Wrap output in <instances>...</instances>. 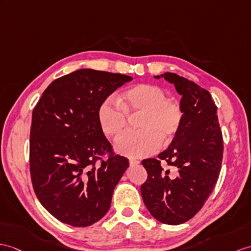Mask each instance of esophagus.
I'll use <instances>...</instances> for the list:
<instances>
[{
    "label": "esophagus",
    "instance_id": "34e87169",
    "mask_svg": "<svg viewBox=\"0 0 251 251\" xmlns=\"http://www.w3.org/2000/svg\"><path fill=\"white\" fill-rule=\"evenodd\" d=\"M140 162L135 160V158H130V165L131 166H136V165H138Z\"/></svg>",
    "mask_w": 251,
    "mask_h": 251
}]
</instances>
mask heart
<instances>
[{"instance_id": "b5f03b06", "label": "heart", "mask_w": 251, "mask_h": 251, "mask_svg": "<svg viewBox=\"0 0 251 251\" xmlns=\"http://www.w3.org/2000/svg\"><path fill=\"white\" fill-rule=\"evenodd\" d=\"M129 117L140 115L137 132L126 133L115 144L119 154L129 157H146L161 148L162 140L168 143L178 133L183 113L179 103L167 99L161 87L139 84L122 91L118 103L103 101L98 108L100 129L109 139L118 138L127 126Z\"/></svg>"}]
</instances>
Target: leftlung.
<instances>
[{
	"label": "left lung",
	"mask_w": 251,
	"mask_h": 251,
	"mask_svg": "<svg viewBox=\"0 0 251 251\" xmlns=\"http://www.w3.org/2000/svg\"><path fill=\"white\" fill-rule=\"evenodd\" d=\"M175 85L181 95L182 122L168 148L142 163L148 179L140 187L147 209L158 222L180 225L200 211L216 184L223 161V135L217 106L210 93L176 73L156 75ZM178 170L176 178L160 161Z\"/></svg>",
	"instance_id": "8db88e82"
}]
</instances>
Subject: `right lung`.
<instances>
[{"instance_id":"1","label":"right lung","mask_w":251,"mask_h":251,"mask_svg":"<svg viewBox=\"0 0 251 251\" xmlns=\"http://www.w3.org/2000/svg\"><path fill=\"white\" fill-rule=\"evenodd\" d=\"M132 79L120 73L79 69L53 81L35 106L30 178L40 203L59 222L88 227L111 206L129 161L114 153L100 129L98 108ZM105 154L109 158L103 161Z\"/></svg>"}]
</instances>
